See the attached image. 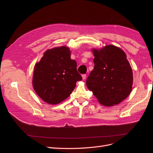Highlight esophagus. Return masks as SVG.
I'll use <instances>...</instances> for the list:
<instances>
[{
    "label": "esophagus",
    "mask_w": 153,
    "mask_h": 153,
    "mask_svg": "<svg viewBox=\"0 0 153 153\" xmlns=\"http://www.w3.org/2000/svg\"><path fill=\"white\" fill-rule=\"evenodd\" d=\"M82 79L83 80H85V78H86V75H82Z\"/></svg>",
    "instance_id": "obj_1"
}]
</instances>
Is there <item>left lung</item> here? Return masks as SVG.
I'll use <instances>...</instances> for the list:
<instances>
[{
    "instance_id": "8db88e82",
    "label": "left lung",
    "mask_w": 153,
    "mask_h": 153,
    "mask_svg": "<svg viewBox=\"0 0 153 153\" xmlns=\"http://www.w3.org/2000/svg\"><path fill=\"white\" fill-rule=\"evenodd\" d=\"M92 52L94 68L86 80L87 88L102 105L119 104L132 91L133 71L126 53L112 45Z\"/></svg>"
}]
</instances>
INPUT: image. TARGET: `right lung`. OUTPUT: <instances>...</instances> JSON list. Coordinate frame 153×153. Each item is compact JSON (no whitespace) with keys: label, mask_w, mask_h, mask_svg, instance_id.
Listing matches in <instances>:
<instances>
[{"label":"right lung","mask_w":153,"mask_h":153,"mask_svg":"<svg viewBox=\"0 0 153 153\" xmlns=\"http://www.w3.org/2000/svg\"><path fill=\"white\" fill-rule=\"evenodd\" d=\"M77 64L71 59L66 46L47 50L34 68L32 85L39 98L50 105L61 103L70 96L77 81L82 78Z\"/></svg>","instance_id":"1"}]
</instances>
